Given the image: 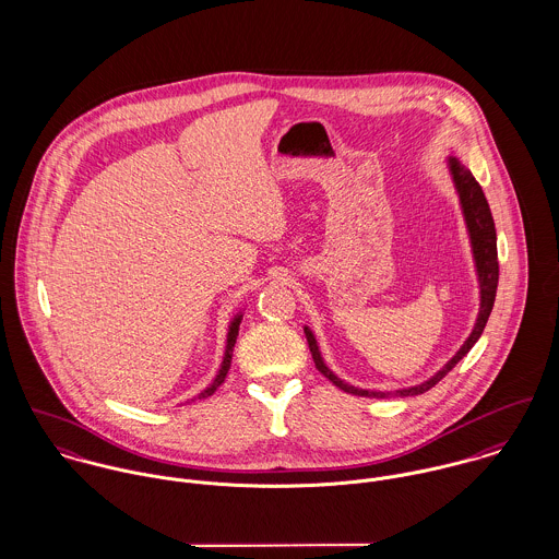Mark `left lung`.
I'll use <instances>...</instances> for the list:
<instances>
[{
    "label": "left lung",
    "instance_id": "left-lung-1",
    "mask_svg": "<svg viewBox=\"0 0 559 559\" xmlns=\"http://www.w3.org/2000/svg\"><path fill=\"white\" fill-rule=\"evenodd\" d=\"M450 171L454 176V185L459 189L461 195V204H463V213H465V222L469 228V237H472V245H474V258H476V266H478L479 288H481V304H479V317L472 335L467 337V342L463 344V348L443 366V370H439L430 381L408 388V390H399L394 394H385V392H366V390H357L353 385H346L344 381H340L322 361L320 357L319 346L314 340V333L306 326V337L312 350V359L319 368L320 374H324L335 388L355 394V396H368V399H390V396H417L428 392L430 388H435L469 350L472 346L478 342L488 317L492 312V304H495V295H497V282H499V262H497V235H495V222L488 209V202L484 198V191L479 187L478 180L474 178V174L461 165V160L456 157H450Z\"/></svg>",
    "mask_w": 559,
    "mask_h": 559
}]
</instances>
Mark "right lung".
<instances>
[{
	"mask_svg": "<svg viewBox=\"0 0 559 559\" xmlns=\"http://www.w3.org/2000/svg\"><path fill=\"white\" fill-rule=\"evenodd\" d=\"M240 317L233 320L230 324V331H228V344H226V355H224V361H222V368H219V374L215 377L213 385L206 388L198 399H206V396H213L217 392V388L226 381V374L230 370V364H233V350H235V344H237V335H239Z\"/></svg>",
	"mask_w": 559,
	"mask_h": 559,
	"instance_id": "1",
	"label": "right lung"
}]
</instances>
